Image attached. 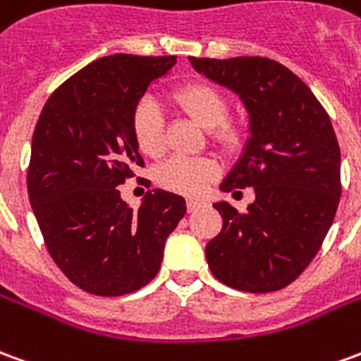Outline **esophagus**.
<instances>
[{"label":"esophagus","instance_id":"1","mask_svg":"<svg viewBox=\"0 0 361 361\" xmlns=\"http://www.w3.org/2000/svg\"><path fill=\"white\" fill-rule=\"evenodd\" d=\"M201 207H205V201H201V199H188V211L189 213H193V211H197Z\"/></svg>","mask_w":361,"mask_h":361}]
</instances>
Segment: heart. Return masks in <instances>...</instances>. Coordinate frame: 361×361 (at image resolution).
Listing matches in <instances>:
<instances>
[{"label": "heart", "instance_id": "heart-1", "mask_svg": "<svg viewBox=\"0 0 361 361\" xmlns=\"http://www.w3.org/2000/svg\"><path fill=\"white\" fill-rule=\"evenodd\" d=\"M173 99L191 119L203 128H209L211 137L219 145L234 146L240 138V130L233 121L226 119L228 99L216 85L207 82H191L178 87L173 92ZM130 133L135 145L145 156L156 158L164 152V117L160 105L152 97L140 99L133 111ZM215 164L205 158H170L164 162L156 181L162 188L183 193V195H199L209 181L215 178Z\"/></svg>", "mask_w": 361, "mask_h": 361}]
</instances>
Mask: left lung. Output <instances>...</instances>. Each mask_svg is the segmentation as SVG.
<instances>
[{
	"label": "left lung",
	"mask_w": 361,
	"mask_h": 361,
	"mask_svg": "<svg viewBox=\"0 0 361 361\" xmlns=\"http://www.w3.org/2000/svg\"><path fill=\"white\" fill-rule=\"evenodd\" d=\"M195 72L240 97L250 137L221 191L254 188L246 213L213 203L223 228L207 264L224 286L269 293L317 256L340 201V146L326 111L303 80L276 60L189 58ZM240 193V191H238Z\"/></svg>",
	"instance_id": "left-lung-1"
}]
</instances>
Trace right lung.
<instances>
[{
    "label": "right lung",
    "instance_id": "right-lung-1",
    "mask_svg": "<svg viewBox=\"0 0 361 361\" xmlns=\"http://www.w3.org/2000/svg\"><path fill=\"white\" fill-rule=\"evenodd\" d=\"M176 56L113 54L68 78L40 111L27 189L50 256L87 293L117 297L150 283L185 199L152 189L133 211L119 188L142 166L133 111Z\"/></svg>",
    "mask_w": 361,
    "mask_h": 361
}]
</instances>
